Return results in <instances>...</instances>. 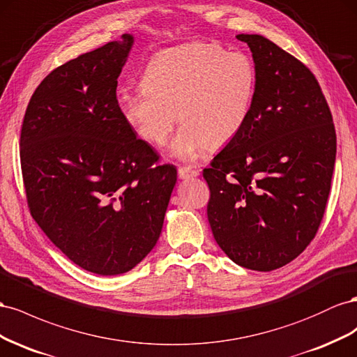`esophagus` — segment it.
<instances>
[{
  "label": "esophagus",
  "mask_w": 357,
  "mask_h": 357,
  "mask_svg": "<svg viewBox=\"0 0 357 357\" xmlns=\"http://www.w3.org/2000/svg\"><path fill=\"white\" fill-rule=\"evenodd\" d=\"M178 176L179 179H190V178H196L199 176V172L190 167H179L178 169Z\"/></svg>",
  "instance_id": "34e87169"
}]
</instances>
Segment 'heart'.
<instances>
[{"instance_id":"obj_1","label":"heart","mask_w":357,"mask_h":357,"mask_svg":"<svg viewBox=\"0 0 357 357\" xmlns=\"http://www.w3.org/2000/svg\"><path fill=\"white\" fill-rule=\"evenodd\" d=\"M142 88L118 94L121 118L152 146L165 145L179 119L169 154L191 162L208 146L229 144L247 124L257 71L245 54L196 42L152 56Z\"/></svg>"}]
</instances>
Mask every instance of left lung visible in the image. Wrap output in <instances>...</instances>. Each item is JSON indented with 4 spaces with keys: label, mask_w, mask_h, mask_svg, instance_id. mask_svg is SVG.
Listing matches in <instances>:
<instances>
[{
    "label": "left lung",
    "mask_w": 357,
    "mask_h": 357,
    "mask_svg": "<svg viewBox=\"0 0 357 357\" xmlns=\"http://www.w3.org/2000/svg\"><path fill=\"white\" fill-rule=\"evenodd\" d=\"M257 71L251 114L203 170L208 220L220 248L242 268L268 272L315 236L329 197L337 135L317 79L260 34H238Z\"/></svg>",
    "instance_id": "8db88e82"
}]
</instances>
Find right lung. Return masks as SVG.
<instances>
[{"label": "right lung", "mask_w": 357, "mask_h": 357, "mask_svg": "<svg viewBox=\"0 0 357 357\" xmlns=\"http://www.w3.org/2000/svg\"><path fill=\"white\" fill-rule=\"evenodd\" d=\"M135 37L68 61L29 100L20 165L36 222L66 257L97 275L133 269L155 247L176 184L116 106Z\"/></svg>", "instance_id": "1"}]
</instances>
